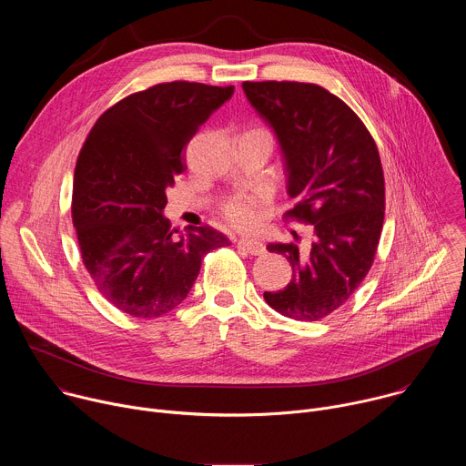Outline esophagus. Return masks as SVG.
Wrapping results in <instances>:
<instances>
[{
  "instance_id": "1",
  "label": "esophagus",
  "mask_w": 466,
  "mask_h": 466,
  "mask_svg": "<svg viewBox=\"0 0 466 466\" xmlns=\"http://www.w3.org/2000/svg\"><path fill=\"white\" fill-rule=\"evenodd\" d=\"M238 247L245 248L247 252L254 254V256H261L265 254V245L259 241V239H254V238H241L238 241Z\"/></svg>"
}]
</instances>
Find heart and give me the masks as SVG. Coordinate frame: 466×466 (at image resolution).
<instances>
[{
  "instance_id": "1",
  "label": "heart",
  "mask_w": 466,
  "mask_h": 466,
  "mask_svg": "<svg viewBox=\"0 0 466 466\" xmlns=\"http://www.w3.org/2000/svg\"><path fill=\"white\" fill-rule=\"evenodd\" d=\"M263 212V197L256 193H238L223 207L225 219L241 230L254 228Z\"/></svg>"
}]
</instances>
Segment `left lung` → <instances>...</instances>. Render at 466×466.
I'll list each match as a JSON object with an SVG mask.
<instances>
[{"label":"left lung","instance_id":"8db88e82","mask_svg":"<svg viewBox=\"0 0 466 466\" xmlns=\"http://www.w3.org/2000/svg\"><path fill=\"white\" fill-rule=\"evenodd\" d=\"M256 112L268 121L284 153L288 193L297 205L284 214L313 225V243H269L288 258L289 284L265 291L280 315L320 320L343 306L372 268L385 214V180L378 147L358 114L311 83H243Z\"/></svg>","mask_w":466,"mask_h":466}]
</instances>
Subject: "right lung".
<instances>
[{"label":"right lung","mask_w":466,"mask_h":466,"mask_svg":"<svg viewBox=\"0 0 466 466\" xmlns=\"http://www.w3.org/2000/svg\"><path fill=\"white\" fill-rule=\"evenodd\" d=\"M234 86L173 81L105 110L79 153L72 219L83 263L119 311L155 319L189 293L203 258L230 241L205 225L177 236L162 216L182 149Z\"/></svg>","instance_id":"add662e5"}]
</instances>
